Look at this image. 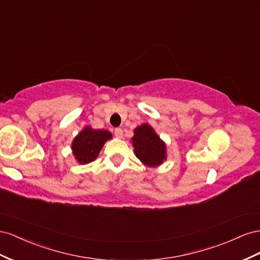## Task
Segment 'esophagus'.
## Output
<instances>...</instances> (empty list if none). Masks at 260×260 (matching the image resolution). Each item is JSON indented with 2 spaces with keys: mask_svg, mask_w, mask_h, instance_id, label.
<instances>
[{
  "mask_svg": "<svg viewBox=\"0 0 260 260\" xmlns=\"http://www.w3.org/2000/svg\"><path fill=\"white\" fill-rule=\"evenodd\" d=\"M114 135H115L117 138H122V137H123V131H122V128H115Z\"/></svg>",
  "mask_w": 260,
  "mask_h": 260,
  "instance_id": "34e87169",
  "label": "esophagus"
}]
</instances>
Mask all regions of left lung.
I'll return each instance as SVG.
<instances>
[{
    "mask_svg": "<svg viewBox=\"0 0 260 260\" xmlns=\"http://www.w3.org/2000/svg\"><path fill=\"white\" fill-rule=\"evenodd\" d=\"M132 144L135 155L147 167H158L167 159L166 144L150 125L143 124L136 127Z\"/></svg>",
    "mask_w": 260,
    "mask_h": 260,
    "instance_id": "left-lung-1",
    "label": "left lung"
}]
</instances>
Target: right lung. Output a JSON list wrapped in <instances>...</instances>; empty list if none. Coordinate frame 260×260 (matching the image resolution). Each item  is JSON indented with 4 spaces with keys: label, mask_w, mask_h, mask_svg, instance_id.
<instances>
[{
    "label": "right lung",
    "mask_w": 260,
    "mask_h": 260,
    "mask_svg": "<svg viewBox=\"0 0 260 260\" xmlns=\"http://www.w3.org/2000/svg\"><path fill=\"white\" fill-rule=\"evenodd\" d=\"M111 138L112 134L107 129H93L86 126L73 140V154L80 165L92 162L98 157L103 145Z\"/></svg>",
    "instance_id": "add662e5"
}]
</instances>
